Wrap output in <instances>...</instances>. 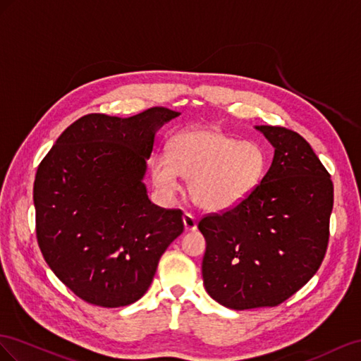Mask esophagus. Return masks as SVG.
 Listing matches in <instances>:
<instances>
[{"instance_id": "1", "label": "esophagus", "mask_w": 361, "mask_h": 361, "mask_svg": "<svg viewBox=\"0 0 361 361\" xmlns=\"http://www.w3.org/2000/svg\"><path fill=\"white\" fill-rule=\"evenodd\" d=\"M183 224H184V230H186V231L197 230V219H195L190 213L183 214Z\"/></svg>"}]
</instances>
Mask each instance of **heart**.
Masks as SVG:
<instances>
[{"label":"heart","mask_w":361,"mask_h":361,"mask_svg":"<svg viewBox=\"0 0 361 361\" xmlns=\"http://www.w3.org/2000/svg\"><path fill=\"white\" fill-rule=\"evenodd\" d=\"M171 151L157 152L149 171L154 188L164 200L181 192L189 180V197L198 209L224 213L238 207L260 186L267 171V152L257 142L238 140L214 127H192L177 133Z\"/></svg>","instance_id":"1"}]
</instances>
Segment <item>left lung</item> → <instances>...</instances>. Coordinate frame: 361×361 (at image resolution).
Instances as JSON below:
<instances>
[{
	"instance_id": "1",
	"label": "left lung",
	"mask_w": 361,
	"mask_h": 361,
	"mask_svg": "<svg viewBox=\"0 0 361 361\" xmlns=\"http://www.w3.org/2000/svg\"><path fill=\"white\" fill-rule=\"evenodd\" d=\"M274 148L269 171L251 197L222 214L205 216L204 287L231 310L275 307L321 266L328 245L334 189L302 136L255 126Z\"/></svg>"
}]
</instances>
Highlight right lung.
Segmentation results:
<instances>
[{
	"label": "right lung",
	"instance_id": "right-lung-1",
	"mask_svg": "<svg viewBox=\"0 0 361 361\" xmlns=\"http://www.w3.org/2000/svg\"><path fill=\"white\" fill-rule=\"evenodd\" d=\"M177 116L164 107L130 118L90 113L71 123L39 164V248L59 280L89 304L140 300L184 230L183 213L154 205L143 183L157 131Z\"/></svg>",
	"mask_w": 361,
	"mask_h": 361
}]
</instances>
